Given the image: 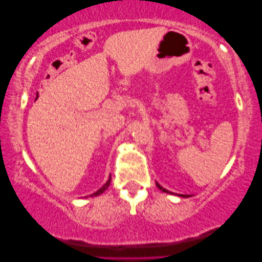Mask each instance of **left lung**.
Returning <instances> with one entry per match:
<instances>
[{"mask_svg": "<svg viewBox=\"0 0 262 262\" xmlns=\"http://www.w3.org/2000/svg\"><path fill=\"white\" fill-rule=\"evenodd\" d=\"M156 186H157V187H159V188H160V189H161V191H162V192L169 193V191H167V189H166V188H163V187H162V186H161V185L159 184V182H156ZM180 196H188V195H184V194H181Z\"/></svg>", "mask_w": 262, "mask_h": 262, "instance_id": "obj_1", "label": "left lung"}]
</instances>
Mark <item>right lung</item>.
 <instances>
[{
    "mask_svg": "<svg viewBox=\"0 0 262 262\" xmlns=\"http://www.w3.org/2000/svg\"><path fill=\"white\" fill-rule=\"evenodd\" d=\"M110 184H111V175H110V179H108V180H107V182H106V184H105V185H103V186H102V187L99 189V191H96L95 193H93V194H91V195H89V196H96V195H100V194H101V193H103V192H105V191H106V189H107V188H108V186H110Z\"/></svg>",
    "mask_w": 262,
    "mask_h": 262,
    "instance_id": "1",
    "label": "right lung"
}]
</instances>
